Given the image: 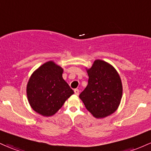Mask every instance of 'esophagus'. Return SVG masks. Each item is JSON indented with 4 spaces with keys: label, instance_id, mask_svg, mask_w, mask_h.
<instances>
[{
    "label": "esophagus",
    "instance_id": "34e87169",
    "mask_svg": "<svg viewBox=\"0 0 151 151\" xmlns=\"http://www.w3.org/2000/svg\"><path fill=\"white\" fill-rule=\"evenodd\" d=\"M74 94H75L76 95H79V90L78 89H74Z\"/></svg>",
    "mask_w": 151,
    "mask_h": 151
}]
</instances>
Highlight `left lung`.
<instances>
[{"label": "left lung", "mask_w": 151, "mask_h": 151, "mask_svg": "<svg viewBox=\"0 0 151 151\" xmlns=\"http://www.w3.org/2000/svg\"><path fill=\"white\" fill-rule=\"evenodd\" d=\"M88 84L79 98L87 110L96 118H103L115 112L122 95L121 79L109 63L97 59L87 69Z\"/></svg>", "instance_id": "8db88e82"}]
</instances>
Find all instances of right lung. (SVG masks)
I'll use <instances>...</instances> for the list:
<instances>
[{
	"label": "right lung",
	"mask_w": 151,
	"mask_h": 151,
	"mask_svg": "<svg viewBox=\"0 0 151 151\" xmlns=\"http://www.w3.org/2000/svg\"><path fill=\"white\" fill-rule=\"evenodd\" d=\"M63 69L53 61L33 72L26 87L28 101L37 113L49 117L56 113L74 94L62 77Z\"/></svg>",
	"instance_id": "1"
}]
</instances>
